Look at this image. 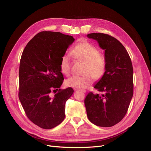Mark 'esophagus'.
I'll use <instances>...</instances> for the list:
<instances>
[{
	"instance_id": "obj_1",
	"label": "esophagus",
	"mask_w": 151,
	"mask_h": 151,
	"mask_svg": "<svg viewBox=\"0 0 151 151\" xmlns=\"http://www.w3.org/2000/svg\"><path fill=\"white\" fill-rule=\"evenodd\" d=\"M81 92H82L83 93H86V90H81Z\"/></svg>"
}]
</instances>
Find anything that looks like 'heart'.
Returning a JSON list of instances; mask_svg holds the SVG:
<instances>
[{"label":"heart","instance_id":"1","mask_svg":"<svg viewBox=\"0 0 151 151\" xmlns=\"http://www.w3.org/2000/svg\"><path fill=\"white\" fill-rule=\"evenodd\" d=\"M71 55L76 61L85 63L81 76H72L65 81L68 87L76 89H86L92 83V77L99 80L106 72V64L104 56L100 54L96 47L87 41H82L72 48ZM72 61L67 55H63L61 58L59 67L62 73L68 76L71 70Z\"/></svg>","mask_w":151,"mask_h":151}]
</instances>
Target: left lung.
<instances>
[{"mask_svg":"<svg viewBox=\"0 0 151 151\" xmlns=\"http://www.w3.org/2000/svg\"><path fill=\"white\" fill-rule=\"evenodd\" d=\"M105 50L104 76L94 88L101 94L89 92L84 100L89 121L101 127L118 123L127 113L133 95V68L129 54L120 42L107 34L87 35Z\"/></svg>","mask_w":151,"mask_h":151,"instance_id":"1","label":"left lung"}]
</instances>
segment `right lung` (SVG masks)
Listing matches in <instances>:
<instances>
[{
  "label": "right lung",
  "mask_w": 151,
  "mask_h": 151,
  "mask_svg": "<svg viewBox=\"0 0 151 151\" xmlns=\"http://www.w3.org/2000/svg\"><path fill=\"white\" fill-rule=\"evenodd\" d=\"M74 40L72 36L44 31L35 35L23 51L19 97L27 117L41 128H55L65 118V102L74 90L59 88L64 80L59 64ZM56 90L52 98L51 92Z\"/></svg>",
  "instance_id": "right-lung-1"
}]
</instances>
